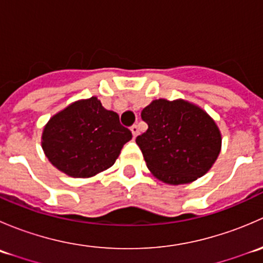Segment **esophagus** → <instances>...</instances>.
<instances>
[{"label": "esophagus", "mask_w": 263, "mask_h": 263, "mask_svg": "<svg viewBox=\"0 0 263 263\" xmlns=\"http://www.w3.org/2000/svg\"><path fill=\"white\" fill-rule=\"evenodd\" d=\"M131 132H132V136L136 137L137 135H139V127H137L136 124H134V126L131 127Z\"/></svg>", "instance_id": "34e87169"}]
</instances>
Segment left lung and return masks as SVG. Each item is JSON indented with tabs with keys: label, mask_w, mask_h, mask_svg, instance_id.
I'll return each instance as SVG.
<instances>
[{
	"label": "left lung",
	"mask_w": 263,
	"mask_h": 263,
	"mask_svg": "<svg viewBox=\"0 0 263 263\" xmlns=\"http://www.w3.org/2000/svg\"><path fill=\"white\" fill-rule=\"evenodd\" d=\"M141 118L148 128L137 136L148 171L171 185L187 184L205 176L221 150L216 122L197 104L184 99H155Z\"/></svg>",
	"instance_id": "8db88e82"
}]
</instances>
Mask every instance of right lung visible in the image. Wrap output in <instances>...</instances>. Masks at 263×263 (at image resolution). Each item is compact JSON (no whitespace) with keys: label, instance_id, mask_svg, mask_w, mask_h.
I'll return each instance as SVG.
<instances>
[{"label":"right lung","instance_id":"obj_1","mask_svg":"<svg viewBox=\"0 0 263 263\" xmlns=\"http://www.w3.org/2000/svg\"><path fill=\"white\" fill-rule=\"evenodd\" d=\"M131 139L118 115L91 97L50 117L42 134V148L50 164L66 176L91 178L110 168Z\"/></svg>","mask_w":263,"mask_h":263}]
</instances>
